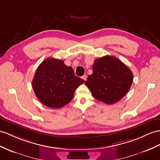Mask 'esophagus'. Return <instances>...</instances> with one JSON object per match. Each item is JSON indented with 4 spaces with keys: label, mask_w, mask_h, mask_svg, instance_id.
Wrapping results in <instances>:
<instances>
[{
    "label": "esophagus",
    "mask_w": 160,
    "mask_h": 160,
    "mask_svg": "<svg viewBox=\"0 0 160 160\" xmlns=\"http://www.w3.org/2000/svg\"><path fill=\"white\" fill-rule=\"evenodd\" d=\"M82 78L84 81H86V80H87V76H86V75H84V76H82Z\"/></svg>",
    "instance_id": "1"
}]
</instances>
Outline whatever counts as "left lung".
<instances>
[{
  "label": "left lung",
  "instance_id": "obj_1",
  "mask_svg": "<svg viewBox=\"0 0 160 160\" xmlns=\"http://www.w3.org/2000/svg\"><path fill=\"white\" fill-rule=\"evenodd\" d=\"M132 81V72L124 63L115 57L106 55L95 59L92 73L85 84L95 99L113 104L126 95Z\"/></svg>",
  "mask_w": 160,
  "mask_h": 160
}]
</instances>
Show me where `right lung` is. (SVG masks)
Listing matches in <instances>:
<instances>
[{"instance_id": "add662e5", "label": "right lung", "mask_w": 160, "mask_h": 160, "mask_svg": "<svg viewBox=\"0 0 160 160\" xmlns=\"http://www.w3.org/2000/svg\"><path fill=\"white\" fill-rule=\"evenodd\" d=\"M84 82L62 60L47 58L39 65L32 84L41 103L48 108L59 109L73 99L76 89Z\"/></svg>"}]
</instances>
